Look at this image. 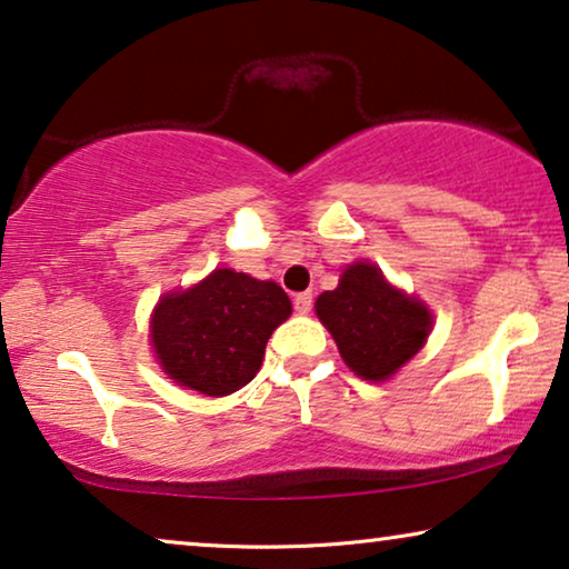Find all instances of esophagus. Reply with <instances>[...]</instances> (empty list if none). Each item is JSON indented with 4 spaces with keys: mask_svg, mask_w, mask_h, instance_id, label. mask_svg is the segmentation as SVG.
Here are the masks:
<instances>
[{
    "mask_svg": "<svg viewBox=\"0 0 569 569\" xmlns=\"http://www.w3.org/2000/svg\"><path fill=\"white\" fill-rule=\"evenodd\" d=\"M310 308H313V295H310V292H300V295H295V310H298L300 316L310 313Z\"/></svg>",
    "mask_w": 569,
    "mask_h": 569,
    "instance_id": "1",
    "label": "esophagus"
}]
</instances>
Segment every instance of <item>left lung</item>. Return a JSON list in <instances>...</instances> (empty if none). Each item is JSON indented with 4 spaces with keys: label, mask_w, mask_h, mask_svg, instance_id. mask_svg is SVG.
<instances>
[{
    "label": "left lung",
    "mask_w": 569,
    "mask_h": 569,
    "mask_svg": "<svg viewBox=\"0 0 569 569\" xmlns=\"http://www.w3.org/2000/svg\"><path fill=\"white\" fill-rule=\"evenodd\" d=\"M316 313L337 341L347 368L365 380H388L432 331V313L401 292L376 263H349L337 290L318 295Z\"/></svg>",
    "instance_id": "8db88e82"
}]
</instances>
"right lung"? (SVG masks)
Returning <instances> with one entry per match:
<instances>
[{
  "label": "right lung",
  "instance_id": "1",
  "mask_svg": "<svg viewBox=\"0 0 569 569\" xmlns=\"http://www.w3.org/2000/svg\"><path fill=\"white\" fill-rule=\"evenodd\" d=\"M292 313L277 282L214 269L199 284L162 295L150 339L162 372L204 396H228L251 383L271 331Z\"/></svg>",
  "mask_w": 569,
  "mask_h": 569
}]
</instances>
